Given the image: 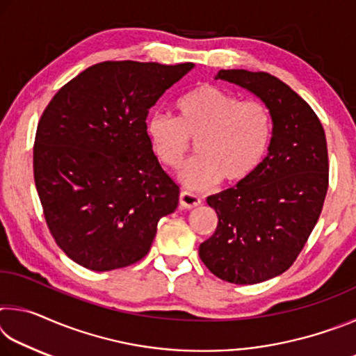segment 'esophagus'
<instances>
[{"label": "esophagus", "mask_w": 356, "mask_h": 356, "mask_svg": "<svg viewBox=\"0 0 356 356\" xmlns=\"http://www.w3.org/2000/svg\"><path fill=\"white\" fill-rule=\"evenodd\" d=\"M179 204H180V207H184V209H193V207L200 206L201 197L193 195V193H188V191H180Z\"/></svg>", "instance_id": "1"}]
</instances>
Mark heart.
Returning <instances> with one entry per match:
<instances>
[{
	"mask_svg": "<svg viewBox=\"0 0 356 356\" xmlns=\"http://www.w3.org/2000/svg\"><path fill=\"white\" fill-rule=\"evenodd\" d=\"M177 118L155 113L146 131L156 160L176 168L195 141L197 155L180 168L179 179L191 190H206L225 177L229 184L248 179L262 163L273 135V119L259 100L215 84H202L177 102Z\"/></svg>",
	"mask_w": 356,
	"mask_h": 356,
	"instance_id": "heart-1",
	"label": "heart"
}]
</instances>
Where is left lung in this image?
Here are the masks:
<instances>
[{
    "label": "left lung",
    "instance_id": "left-lung-1",
    "mask_svg": "<svg viewBox=\"0 0 356 356\" xmlns=\"http://www.w3.org/2000/svg\"><path fill=\"white\" fill-rule=\"evenodd\" d=\"M272 113L268 154L248 179L207 197L218 215L200 246L204 265L232 284H256L297 261L321 216L328 190V149L321 119L300 95L267 72L220 70Z\"/></svg>",
    "mask_w": 356,
    "mask_h": 356
}]
</instances>
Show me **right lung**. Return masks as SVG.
Wrapping results in <instances>:
<instances>
[{
	"instance_id": "add662e5",
	"label": "right lung",
	"mask_w": 356,
	"mask_h": 356,
	"mask_svg": "<svg viewBox=\"0 0 356 356\" xmlns=\"http://www.w3.org/2000/svg\"><path fill=\"white\" fill-rule=\"evenodd\" d=\"M191 63L104 61L53 95L33 147L34 182L51 237L72 261L110 272L147 254L179 186L161 170L146 119Z\"/></svg>"
}]
</instances>
